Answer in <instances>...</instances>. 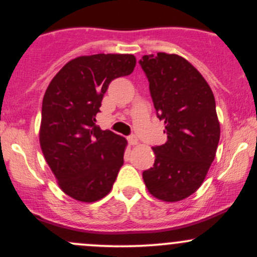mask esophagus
<instances>
[{
  "instance_id": "obj_1",
  "label": "esophagus",
  "mask_w": 257,
  "mask_h": 257,
  "mask_svg": "<svg viewBox=\"0 0 257 257\" xmlns=\"http://www.w3.org/2000/svg\"><path fill=\"white\" fill-rule=\"evenodd\" d=\"M128 143L131 144L132 146H135V145H138V144H139V140H138V138L135 137V135H132V137L128 138Z\"/></svg>"
}]
</instances>
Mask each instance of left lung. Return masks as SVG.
<instances>
[{
    "label": "left lung",
    "mask_w": 257,
    "mask_h": 257,
    "mask_svg": "<svg viewBox=\"0 0 257 257\" xmlns=\"http://www.w3.org/2000/svg\"><path fill=\"white\" fill-rule=\"evenodd\" d=\"M140 65L167 133V143L152 147L155 164L143 179L155 198L179 202L202 186L216 156L220 122L214 94L198 70L178 54L144 55Z\"/></svg>",
    "instance_id": "1"
}]
</instances>
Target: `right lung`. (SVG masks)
Segmentation results:
<instances>
[{
    "label": "right lung",
    "mask_w": 257,
    "mask_h": 257,
    "mask_svg": "<svg viewBox=\"0 0 257 257\" xmlns=\"http://www.w3.org/2000/svg\"><path fill=\"white\" fill-rule=\"evenodd\" d=\"M133 54L81 55L65 64L47 88L42 102L40 145L65 194L93 203L110 193L126 140L95 125L112 79L134 71Z\"/></svg>",
    "instance_id": "1"
}]
</instances>
